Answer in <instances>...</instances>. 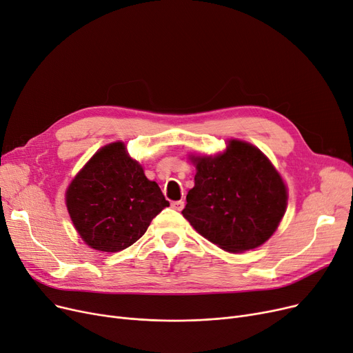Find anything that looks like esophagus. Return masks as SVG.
<instances>
[{"mask_svg": "<svg viewBox=\"0 0 353 353\" xmlns=\"http://www.w3.org/2000/svg\"><path fill=\"white\" fill-rule=\"evenodd\" d=\"M172 208L174 209V210H181L183 208H185V202L183 201H174V202H172Z\"/></svg>", "mask_w": 353, "mask_h": 353, "instance_id": "1", "label": "esophagus"}]
</instances>
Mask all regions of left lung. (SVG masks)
<instances>
[{"mask_svg":"<svg viewBox=\"0 0 353 353\" xmlns=\"http://www.w3.org/2000/svg\"><path fill=\"white\" fill-rule=\"evenodd\" d=\"M194 188L181 210L196 231L228 252L263 245L277 229L287 189L256 147L232 140L223 154L196 157Z\"/></svg>","mask_w":353,"mask_h":353,"instance_id":"left-lung-1","label":"left lung"}]
</instances>
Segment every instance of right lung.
<instances>
[{
    "mask_svg": "<svg viewBox=\"0 0 353 353\" xmlns=\"http://www.w3.org/2000/svg\"><path fill=\"white\" fill-rule=\"evenodd\" d=\"M66 205L76 231L90 248L118 252L139 241L168 206L122 143L101 148L74 177Z\"/></svg>",
    "mask_w": 353,
    "mask_h": 353,
    "instance_id": "obj_1",
    "label": "right lung"
}]
</instances>
